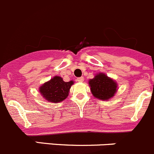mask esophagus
I'll list each match as a JSON object with an SVG mask.
<instances>
[{
    "mask_svg": "<svg viewBox=\"0 0 154 154\" xmlns=\"http://www.w3.org/2000/svg\"><path fill=\"white\" fill-rule=\"evenodd\" d=\"M77 81H78L79 82H82L84 81V77H79V78L77 79Z\"/></svg>",
    "mask_w": 154,
    "mask_h": 154,
    "instance_id": "1",
    "label": "esophagus"
}]
</instances>
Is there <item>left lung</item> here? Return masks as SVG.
<instances>
[{
  "instance_id": "1",
  "label": "left lung",
  "mask_w": 154,
  "mask_h": 154,
  "mask_svg": "<svg viewBox=\"0 0 154 154\" xmlns=\"http://www.w3.org/2000/svg\"><path fill=\"white\" fill-rule=\"evenodd\" d=\"M94 97L100 100H108L116 92V83L103 73L97 74L89 81Z\"/></svg>"
}]
</instances>
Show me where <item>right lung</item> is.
Instances as JSON below:
<instances>
[{
	"mask_svg": "<svg viewBox=\"0 0 154 154\" xmlns=\"http://www.w3.org/2000/svg\"><path fill=\"white\" fill-rule=\"evenodd\" d=\"M72 81L64 82L60 76H55L40 87V92L47 100L57 103L65 100L73 84Z\"/></svg>",
	"mask_w": 154,
	"mask_h": 154,
	"instance_id": "obj_1",
	"label": "right lung"
}]
</instances>
